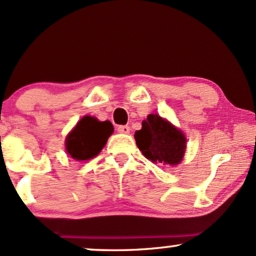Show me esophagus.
<instances>
[{
	"instance_id": "1",
	"label": "esophagus",
	"mask_w": 256,
	"mask_h": 256,
	"mask_svg": "<svg viewBox=\"0 0 256 256\" xmlns=\"http://www.w3.org/2000/svg\"><path fill=\"white\" fill-rule=\"evenodd\" d=\"M116 130H118V132H120V134H128V132H130V128H128V125H120L118 126Z\"/></svg>"
}]
</instances>
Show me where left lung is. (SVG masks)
Wrapping results in <instances>:
<instances>
[{
  "mask_svg": "<svg viewBox=\"0 0 256 256\" xmlns=\"http://www.w3.org/2000/svg\"><path fill=\"white\" fill-rule=\"evenodd\" d=\"M134 140L148 160L161 165H179L186 149L185 134L158 114H149L143 120L142 128L136 131Z\"/></svg>",
  "mask_w": 256,
  "mask_h": 256,
  "instance_id": "left-lung-1",
  "label": "left lung"
}]
</instances>
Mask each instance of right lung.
Returning a JSON list of instances; mask_svg holds the SVG:
<instances>
[{
  "instance_id": "obj_1",
  "label": "right lung",
  "mask_w": 256,
  "mask_h": 256,
  "mask_svg": "<svg viewBox=\"0 0 256 256\" xmlns=\"http://www.w3.org/2000/svg\"><path fill=\"white\" fill-rule=\"evenodd\" d=\"M114 128L110 122H100L85 116L66 137V152L78 161L90 160L100 154Z\"/></svg>"
}]
</instances>
